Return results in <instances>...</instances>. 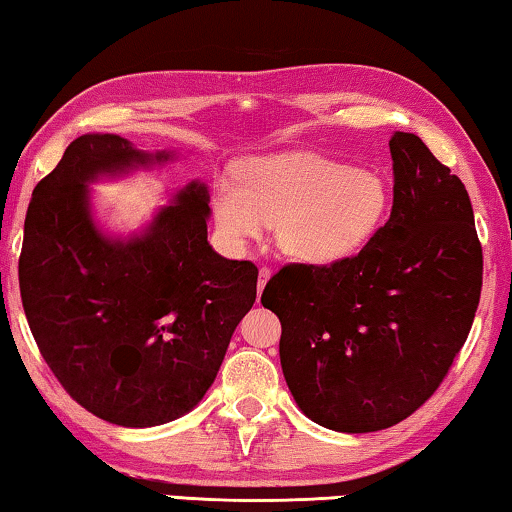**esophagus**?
Wrapping results in <instances>:
<instances>
[{"label":"esophagus","instance_id":"obj_1","mask_svg":"<svg viewBox=\"0 0 512 512\" xmlns=\"http://www.w3.org/2000/svg\"><path fill=\"white\" fill-rule=\"evenodd\" d=\"M270 277H272V270H270V267H261V270H258V293H263L265 283L270 281Z\"/></svg>","mask_w":512,"mask_h":512}]
</instances>
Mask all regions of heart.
I'll use <instances>...</instances> for the list:
<instances>
[{
	"label": "heart",
	"instance_id": "obj_1",
	"mask_svg": "<svg viewBox=\"0 0 512 512\" xmlns=\"http://www.w3.org/2000/svg\"><path fill=\"white\" fill-rule=\"evenodd\" d=\"M215 222L231 245L258 240L277 224L283 254L332 265L368 245L389 208L380 174L313 153L272 155L217 185Z\"/></svg>",
	"mask_w": 512,
	"mask_h": 512
}]
</instances>
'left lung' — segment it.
Segmentation results:
<instances>
[{"label":"left lung","mask_w":512,"mask_h":512,"mask_svg":"<svg viewBox=\"0 0 512 512\" xmlns=\"http://www.w3.org/2000/svg\"><path fill=\"white\" fill-rule=\"evenodd\" d=\"M389 151V222L355 256L281 267L261 297L281 322L297 407L338 432L384 430L419 410L481 300L483 249L462 180L412 132H396Z\"/></svg>","instance_id":"8db88e82"}]
</instances>
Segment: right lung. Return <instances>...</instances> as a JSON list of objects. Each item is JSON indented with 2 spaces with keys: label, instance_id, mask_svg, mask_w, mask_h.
Returning <instances> with one entry per match:
<instances>
[{
  "label": "right lung",
  "instance_id": "right-lung-1",
  "mask_svg": "<svg viewBox=\"0 0 512 512\" xmlns=\"http://www.w3.org/2000/svg\"><path fill=\"white\" fill-rule=\"evenodd\" d=\"M171 157L119 135L77 137L25 219L20 295L38 350L70 398L125 428L194 410L256 302L258 267L210 247L199 180L125 240L93 222L89 183Z\"/></svg>",
  "mask_w": 512,
  "mask_h": 512
}]
</instances>
